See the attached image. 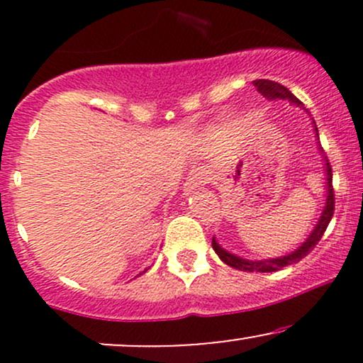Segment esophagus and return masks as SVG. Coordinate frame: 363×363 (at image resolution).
<instances>
[{
  "instance_id": "1",
  "label": "esophagus",
  "mask_w": 363,
  "mask_h": 363,
  "mask_svg": "<svg viewBox=\"0 0 363 363\" xmlns=\"http://www.w3.org/2000/svg\"><path fill=\"white\" fill-rule=\"evenodd\" d=\"M208 181H210V172L203 167H196L191 170L189 176H187L186 186L189 187V189H196V187H201L203 184H206Z\"/></svg>"
}]
</instances>
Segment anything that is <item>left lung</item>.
<instances>
[{
    "instance_id": "8db88e82",
    "label": "left lung",
    "mask_w": 363,
    "mask_h": 363,
    "mask_svg": "<svg viewBox=\"0 0 363 363\" xmlns=\"http://www.w3.org/2000/svg\"><path fill=\"white\" fill-rule=\"evenodd\" d=\"M254 86H256L257 90L261 91L264 97L272 99H289L294 104H301L297 97H295L291 91L286 89V86L280 85V83L277 82H272V80H254ZM315 131H318V128H315ZM326 172H328V199H326V206H324V211L323 215H320V220L319 223L315 225L314 232L309 235V239L303 242L301 247L297 249L295 252L289 254V256H283V257H278V259H269V261H249V259H242V257H237L234 254L223 251L222 247H220L218 244H216V240L213 239L211 240V245H213V251L218 254V257L222 259L225 264L232 266V268L235 269H240V272H249V273H254V272H259V273H269V272H278V269L285 268V266L289 264H294V262H298L302 259V257H306L307 254H309L312 249L318 245V242L320 240V237L324 235V232H326L329 222H331L333 218V213H335V189H333V170H331V164H329V160L326 158Z\"/></svg>"
}]
</instances>
